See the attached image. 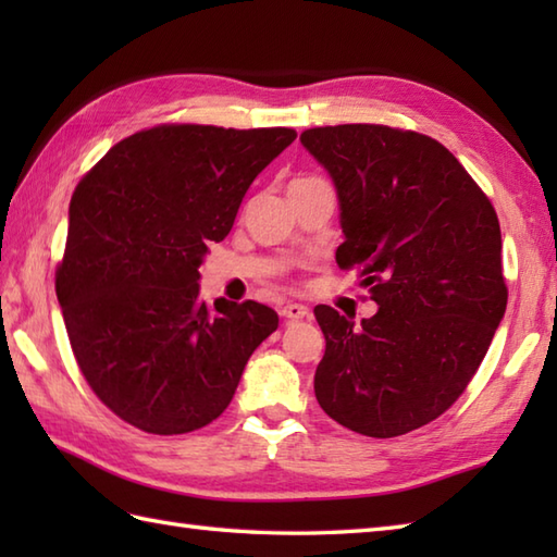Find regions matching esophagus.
I'll list each match as a JSON object with an SVG mask.
<instances>
[{"label": "esophagus", "instance_id": "obj_1", "mask_svg": "<svg viewBox=\"0 0 557 557\" xmlns=\"http://www.w3.org/2000/svg\"><path fill=\"white\" fill-rule=\"evenodd\" d=\"M282 318H289V321H301V318L309 315V309L304 304H285L280 309Z\"/></svg>", "mask_w": 557, "mask_h": 557}]
</instances>
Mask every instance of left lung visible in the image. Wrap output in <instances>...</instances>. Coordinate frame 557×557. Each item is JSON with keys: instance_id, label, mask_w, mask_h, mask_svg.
<instances>
[{"instance_id": "left-lung-1", "label": "left lung", "mask_w": 557, "mask_h": 557, "mask_svg": "<svg viewBox=\"0 0 557 557\" xmlns=\"http://www.w3.org/2000/svg\"><path fill=\"white\" fill-rule=\"evenodd\" d=\"M301 146L335 184L337 265H359L377 304L361 323L313 309L325 335L315 399L349 431L405 435L455 405L503 321L498 215L435 138L339 124L309 128Z\"/></svg>"}]
</instances>
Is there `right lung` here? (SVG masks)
Listing matches in <instances>:
<instances>
[{"label": "right lung", "mask_w": 557, "mask_h": 557, "mask_svg": "<svg viewBox=\"0 0 557 557\" xmlns=\"http://www.w3.org/2000/svg\"><path fill=\"white\" fill-rule=\"evenodd\" d=\"M294 138L162 124L112 146L76 186L57 299L83 377L126 423L156 435L203 429L277 330L258 301L208 306L198 268Z\"/></svg>", "instance_id": "1"}]
</instances>
